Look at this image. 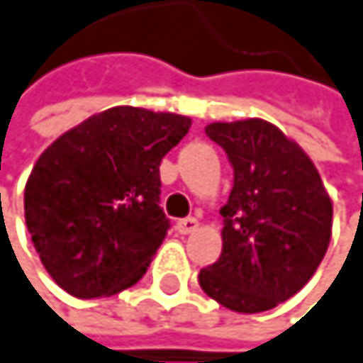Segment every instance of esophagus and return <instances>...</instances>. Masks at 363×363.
<instances>
[{"label": "esophagus", "mask_w": 363, "mask_h": 363, "mask_svg": "<svg viewBox=\"0 0 363 363\" xmlns=\"http://www.w3.org/2000/svg\"><path fill=\"white\" fill-rule=\"evenodd\" d=\"M176 230L180 232V235H191V232L198 230V219L196 217L180 219V221H176Z\"/></svg>", "instance_id": "esophagus-1"}]
</instances>
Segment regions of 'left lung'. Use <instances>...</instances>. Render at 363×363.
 I'll return each instance as SVG.
<instances>
[{"label": "left lung", "mask_w": 363, "mask_h": 363, "mask_svg": "<svg viewBox=\"0 0 363 363\" xmlns=\"http://www.w3.org/2000/svg\"><path fill=\"white\" fill-rule=\"evenodd\" d=\"M204 131L225 150L235 185L221 206V256L200 271V286L228 310H271L318 269L331 239V198L312 159L275 124L250 118Z\"/></svg>", "instance_id": "8db88e82"}]
</instances>
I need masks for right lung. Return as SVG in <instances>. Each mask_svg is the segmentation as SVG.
<instances>
[{"mask_svg":"<svg viewBox=\"0 0 363 363\" xmlns=\"http://www.w3.org/2000/svg\"><path fill=\"white\" fill-rule=\"evenodd\" d=\"M189 126V116L120 105L38 157L25 185V223L68 295L109 297L142 279L169 228L159 165Z\"/></svg>","mask_w":363,"mask_h":363,"instance_id":"add662e5","label":"right lung"}]
</instances>
